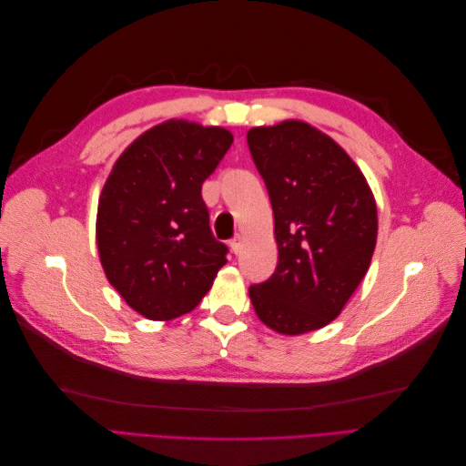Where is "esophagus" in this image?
<instances>
[{"label":"esophagus","mask_w":466,"mask_h":466,"mask_svg":"<svg viewBox=\"0 0 466 466\" xmlns=\"http://www.w3.org/2000/svg\"><path fill=\"white\" fill-rule=\"evenodd\" d=\"M243 243H245V237H243V235H235V237L231 238L229 247H231V250L235 252V255H238V252H241V248H243Z\"/></svg>","instance_id":"esophagus-1"}]
</instances>
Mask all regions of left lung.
Listing matches in <instances>:
<instances>
[{"mask_svg": "<svg viewBox=\"0 0 466 466\" xmlns=\"http://www.w3.org/2000/svg\"><path fill=\"white\" fill-rule=\"evenodd\" d=\"M270 194L278 266L250 286L257 317L278 334L330 324L370 270L377 243L375 196L354 159L303 120L247 132Z\"/></svg>", "mask_w": 466, "mask_h": 466, "instance_id": "1", "label": "left lung"}]
</instances>
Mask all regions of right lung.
I'll use <instances>...</instances> for the list:
<instances>
[{"mask_svg": "<svg viewBox=\"0 0 466 466\" xmlns=\"http://www.w3.org/2000/svg\"><path fill=\"white\" fill-rule=\"evenodd\" d=\"M233 144L221 126L165 120L139 134L112 165L96 208L98 260L136 313H190L228 262L209 233L204 180Z\"/></svg>", "mask_w": 466, "mask_h": 466, "instance_id": "right-lung-1", "label": "right lung"}]
</instances>
